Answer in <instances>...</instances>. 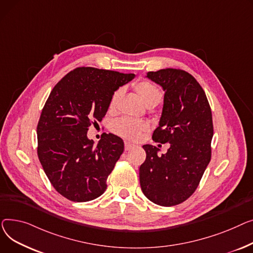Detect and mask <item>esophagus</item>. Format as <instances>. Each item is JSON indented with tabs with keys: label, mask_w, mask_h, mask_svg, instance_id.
Instances as JSON below:
<instances>
[{
	"label": "esophagus",
	"mask_w": 253,
	"mask_h": 253,
	"mask_svg": "<svg viewBox=\"0 0 253 253\" xmlns=\"http://www.w3.org/2000/svg\"><path fill=\"white\" fill-rule=\"evenodd\" d=\"M133 147V144L129 143V142H125V149L127 151V150H130L131 148Z\"/></svg>",
	"instance_id": "obj_1"
}]
</instances>
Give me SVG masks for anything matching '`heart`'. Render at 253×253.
Returning a JSON list of instances; mask_svg holds the SVG:
<instances>
[{
    "label": "heart",
    "instance_id": "b5f03b06",
    "mask_svg": "<svg viewBox=\"0 0 253 253\" xmlns=\"http://www.w3.org/2000/svg\"><path fill=\"white\" fill-rule=\"evenodd\" d=\"M135 90L138 93L140 99L145 104L146 106L149 105H157L162 98L161 91L159 87L154 84L142 81L135 84ZM122 96V90H117L113 93L110 102H109V108L114 109L116 107V104ZM149 129V125L144 121L132 120V118L125 117L122 120L115 122L112 125V130L116 132L126 139L136 141L141 138L142 133Z\"/></svg>",
    "mask_w": 253,
    "mask_h": 253
}]
</instances>
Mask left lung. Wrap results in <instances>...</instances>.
Segmentation results:
<instances>
[{
  "label": "left lung",
  "instance_id": "8db88e82",
  "mask_svg": "<svg viewBox=\"0 0 253 253\" xmlns=\"http://www.w3.org/2000/svg\"><path fill=\"white\" fill-rule=\"evenodd\" d=\"M159 84L163 105L152 139L169 143L166 154L144 145L146 160L140 167V185L144 195L155 204L172 206L187 200L199 185L211 157L213 136L210 103L198 82L190 73L167 68L146 76Z\"/></svg>",
  "mask_w": 253,
  "mask_h": 253
}]
</instances>
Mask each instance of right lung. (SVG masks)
<instances>
[{
  "label": "right lung",
  "mask_w": 253,
  "mask_h": 253,
  "mask_svg": "<svg viewBox=\"0 0 253 253\" xmlns=\"http://www.w3.org/2000/svg\"><path fill=\"white\" fill-rule=\"evenodd\" d=\"M133 78V73L79 67L50 93L37 127L38 155L49 181L65 198L86 202L105 192L124 141L105 133L95 146L86 132L105 116L113 93Z\"/></svg>",
  "instance_id": "1"
}]
</instances>
